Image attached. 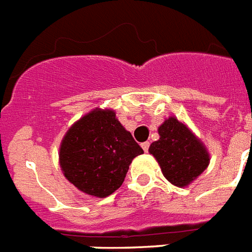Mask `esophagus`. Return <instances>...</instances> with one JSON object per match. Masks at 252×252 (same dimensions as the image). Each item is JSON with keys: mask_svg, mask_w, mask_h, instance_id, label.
<instances>
[{"mask_svg": "<svg viewBox=\"0 0 252 252\" xmlns=\"http://www.w3.org/2000/svg\"><path fill=\"white\" fill-rule=\"evenodd\" d=\"M141 146H142L145 153H147V151H149V147H150V144H149V142H144V144H141Z\"/></svg>", "mask_w": 252, "mask_h": 252, "instance_id": "esophagus-1", "label": "esophagus"}]
</instances>
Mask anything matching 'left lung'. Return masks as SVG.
<instances>
[{"instance_id":"obj_1","label":"left lung","mask_w":252,"mask_h":252,"mask_svg":"<svg viewBox=\"0 0 252 252\" xmlns=\"http://www.w3.org/2000/svg\"><path fill=\"white\" fill-rule=\"evenodd\" d=\"M159 140L149 153L154 155L169 183L185 188L210 164V154L200 140L184 123L171 116L158 128Z\"/></svg>"}]
</instances>
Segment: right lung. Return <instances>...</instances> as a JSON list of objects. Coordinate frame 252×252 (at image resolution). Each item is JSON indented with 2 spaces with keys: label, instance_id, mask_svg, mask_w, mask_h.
<instances>
[{
  "label": "right lung",
  "instance_id": "obj_1",
  "mask_svg": "<svg viewBox=\"0 0 252 252\" xmlns=\"http://www.w3.org/2000/svg\"><path fill=\"white\" fill-rule=\"evenodd\" d=\"M142 153L114 110L94 108L64 134L59 164L64 177L80 191L106 198L122 186L129 164Z\"/></svg>",
  "mask_w": 252,
  "mask_h": 252
}]
</instances>
